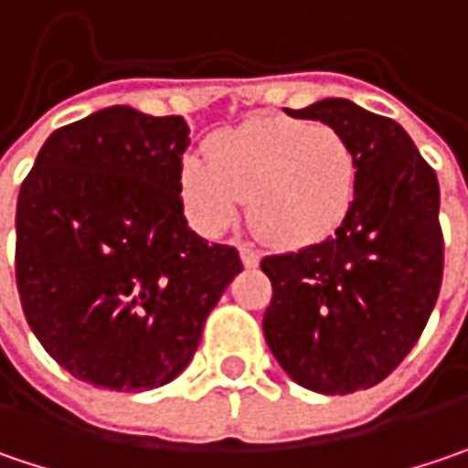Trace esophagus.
Instances as JSON below:
<instances>
[{
  "mask_svg": "<svg viewBox=\"0 0 468 468\" xmlns=\"http://www.w3.org/2000/svg\"><path fill=\"white\" fill-rule=\"evenodd\" d=\"M240 261H243L246 267H257V264H260V251L251 249V246H240Z\"/></svg>",
  "mask_w": 468,
  "mask_h": 468,
  "instance_id": "obj_1",
  "label": "esophagus"
}]
</instances>
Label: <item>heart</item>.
Returning <instances> with one entry per match:
<instances>
[{
	"label": "heart",
	"instance_id": "obj_1",
	"mask_svg": "<svg viewBox=\"0 0 468 468\" xmlns=\"http://www.w3.org/2000/svg\"><path fill=\"white\" fill-rule=\"evenodd\" d=\"M357 187V158L339 129L296 119H254L217 134L208 161L187 155L179 196L207 235L228 230L243 201L260 238L304 249L331 238L346 219Z\"/></svg>",
	"mask_w": 468,
	"mask_h": 468
}]
</instances>
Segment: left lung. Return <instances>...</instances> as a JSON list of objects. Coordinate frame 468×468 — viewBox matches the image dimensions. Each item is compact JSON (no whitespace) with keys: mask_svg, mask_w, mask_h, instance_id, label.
<instances>
[{"mask_svg":"<svg viewBox=\"0 0 468 468\" xmlns=\"http://www.w3.org/2000/svg\"><path fill=\"white\" fill-rule=\"evenodd\" d=\"M339 129L357 158L355 201L323 243L264 257V339L291 378L320 395L371 389L419 342L442 283L440 185L408 132L331 97L293 113Z\"/></svg>","mask_w":468,"mask_h":468,"instance_id":"1","label":"left lung"}]
</instances>
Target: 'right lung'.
I'll return each mask as SVG.
<instances>
[{"label": "right lung", "instance_id": "right-lung-1", "mask_svg": "<svg viewBox=\"0 0 468 468\" xmlns=\"http://www.w3.org/2000/svg\"><path fill=\"white\" fill-rule=\"evenodd\" d=\"M182 116L113 105L49 134L20 185L15 281L49 357L116 392L169 384L243 270L187 228Z\"/></svg>", "mask_w": 468, "mask_h": 468}]
</instances>
